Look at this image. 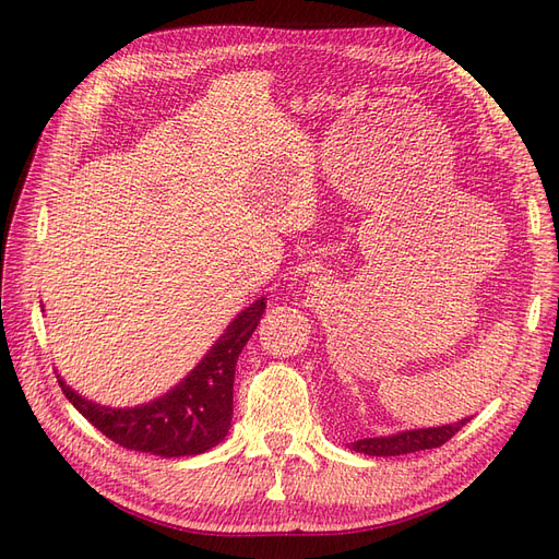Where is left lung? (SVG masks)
Instances as JSON below:
<instances>
[{"instance_id": "8db88e82", "label": "left lung", "mask_w": 559, "mask_h": 559, "mask_svg": "<svg viewBox=\"0 0 559 559\" xmlns=\"http://www.w3.org/2000/svg\"><path fill=\"white\" fill-rule=\"evenodd\" d=\"M472 418L457 420L453 425H441V427H425V429H408L400 431V435L392 437H373V439H359L348 443L355 453H365L373 457H392V455H406V453H418V450L427 448H439L445 441L453 439L457 431L469 423Z\"/></svg>"}]
</instances>
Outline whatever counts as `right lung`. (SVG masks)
I'll return each instance as SVG.
<instances>
[{"instance_id": "right-lung-1", "label": "right lung", "mask_w": 559, "mask_h": 559, "mask_svg": "<svg viewBox=\"0 0 559 559\" xmlns=\"http://www.w3.org/2000/svg\"><path fill=\"white\" fill-rule=\"evenodd\" d=\"M264 309V297L250 304L181 383L148 404L134 408L99 406L81 397L60 376L58 383L81 416L122 448L159 457L206 453L227 437L234 413V369Z\"/></svg>"}]
</instances>
